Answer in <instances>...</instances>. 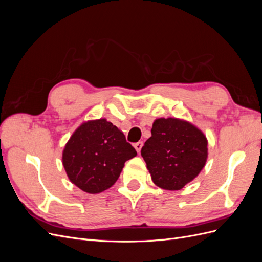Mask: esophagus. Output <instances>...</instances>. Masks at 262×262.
Listing matches in <instances>:
<instances>
[{
  "label": "esophagus",
  "mask_w": 262,
  "mask_h": 262,
  "mask_svg": "<svg viewBox=\"0 0 262 262\" xmlns=\"http://www.w3.org/2000/svg\"><path fill=\"white\" fill-rule=\"evenodd\" d=\"M134 146V148L137 149V152L138 153H140L141 152V148H142V146H143V142H138V143H136L133 145Z\"/></svg>",
  "instance_id": "1"
}]
</instances>
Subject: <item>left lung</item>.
Segmentation results:
<instances>
[{
	"label": "left lung",
	"mask_w": 262,
	"mask_h": 262,
	"mask_svg": "<svg viewBox=\"0 0 262 262\" xmlns=\"http://www.w3.org/2000/svg\"><path fill=\"white\" fill-rule=\"evenodd\" d=\"M141 155L154 184L175 191L203 169L208 160V140L199 128L184 119L158 118Z\"/></svg>",
	"instance_id": "left-lung-1"
}]
</instances>
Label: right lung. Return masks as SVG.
<instances>
[{
    "instance_id": "1",
    "label": "right lung",
    "mask_w": 262,
    "mask_h": 262,
    "mask_svg": "<svg viewBox=\"0 0 262 262\" xmlns=\"http://www.w3.org/2000/svg\"><path fill=\"white\" fill-rule=\"evenodd\" d=\"M137 156L124 134L105 118L83 122L62 152L67 175L87 193L109 189L120 176L124 163Z\"/></svg>"
}]
</instances>
